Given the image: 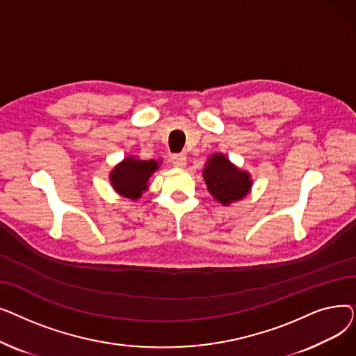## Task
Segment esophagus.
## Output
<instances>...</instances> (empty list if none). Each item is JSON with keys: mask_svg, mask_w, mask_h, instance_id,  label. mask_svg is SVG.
<instances>
[{"mask_svg": "<svg viewBox=\"0 0 356 356\" xmlns=\"http://www.w3.org/2000/svg\"><path fill=\"white\" fill-rule=\"evenodd\" d=\"M172 163L177 168H183L186 165V156L184 154H173L172 156Z\"/></svg>", "mask_w": 356, "mask_h": 356, "instance_id": "esophagus-1", "label": "esophagus"}]
</instances>
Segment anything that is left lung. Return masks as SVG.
<instances>
[{
  "label": "left lung",
  "instance_id": "obj_1",
  "mask_svg": "<svg viewBox=\"0 0 356 356\" xmlns=\"http://www.w3.org/2000/svg\"><path fill=\"white\" fill-rule=\"evenodd\" d=\"M203 179L211 195L223 207L245 197L252 186L250 173L234 165L222 153L208 159L203 168Z\"/></svg>",
  "mask_w": 356,
  "mask_h": 356
}]
</instances>
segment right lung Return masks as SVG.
<instances>
[{
	"instance_id": "obj_1",
	"label": "right lung",
	"mask_w": 356,
	"mask_h": 356,
	"mask_svg": "<svg viewBox=\"0 0 356 356\" xmlns=\"http://www.w3.org/2000/svg\"><path fill=\"white\" fill-rule=\"evenodd\" d=\"M160 161L127 157L109 175L112 188L124 197L137 200L148 188V179L159 168Z\"/></svg>"
}]
</instances>
